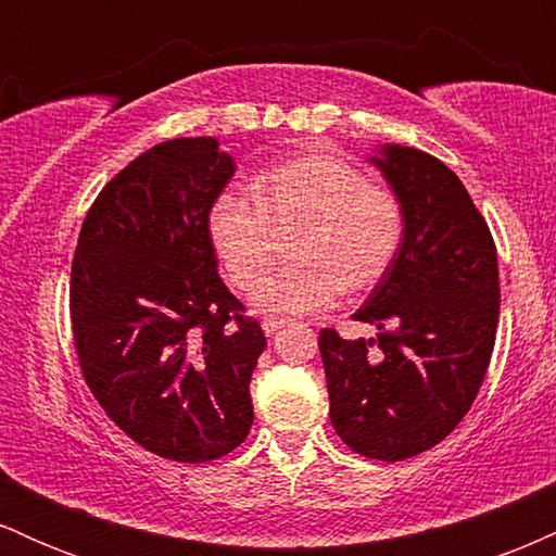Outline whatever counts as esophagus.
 <instances>
[{
	"label": "esophagus",
	"instance_id": "obj_1",
	"mask_svg": "<svg viewBox=\"0 0 556 556\" xmlns=\"http://www.w3.org/2000/svg\"><path fill=\"white\" fill-rule=\"evenodd\" d=\"M261 327H264L266 337H271V334H277V331L285 327V318H279V316H266L264 321H261Z\"/></svg>",
	"mask_w": 556,
	"mask_h": 556
}]
</instances>
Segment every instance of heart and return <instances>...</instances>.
I'll return each instance as SVG.
<instances>
[{"label":"heart","mask_w":556,"mask_h":556,"mask_svg":"<svg viewBox=\"0 0 556 556\" xmlns=\"http://www.w3.org/2000/svg\"><path fill=\"white\" fill-rule=\"evenodd\" d=\"M251 192L225 188L206 212V232L227 277L248 287L270 255L273 227L301 222L298 260L267 270L253 303L277 314H314L342 290H371L392 269L402 242L400 198L329 151L285 159L253 177Z\"/></svg>","instance_id":"b5f03b06"}]
</instances>
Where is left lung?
I'll list each match as a JSON object with an SVG mask.
<instances>
[{
    "label": "left lung",
    "mask_w": 556,
    "mask_h": 556,
    "mask_svg": "<svg viewBox=\"0 0 556 556\" xmlns=\"http://www.w3.org/2000/svg\"><path fill=\"white\" fill-rule=\"evenodd\" d=\"M371 162L405 219L392 269L353 316L379 334L321 329L318 350L342 442L397 463L450 437L473 405L500 324V269L486 219L446 164L397 143Z\"/></svg>",
    "instance_id": "obj_1"
}]
</instances>
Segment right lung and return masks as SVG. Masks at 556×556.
Here are the masks:
<instances>
[{
	"instance_id": "1",
	"label": "right lung",
	"mask_w": 556,
	"mask_h": 556,
	"mask_svg": "<svg viewBox=\"0 0 556 556\" xmlns=\"http://www.w3.org/2000/svg\"><path fill=\"white\" fill-rule=\"evenodd\" d=\"M235 175L216 138H175L132 159L83 219L70 318L83 379L132 442L206 463L253 424L266 337L216 274L206 232Z\"/></svg>"
}]
</instances>
